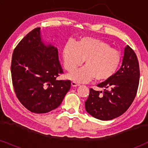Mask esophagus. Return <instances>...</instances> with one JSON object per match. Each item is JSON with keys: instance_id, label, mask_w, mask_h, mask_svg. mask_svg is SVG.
Here are the masks:
<instances>
[{"instance_id": "obj_1", "label": "esophagus", "mask_w": 148, "mask_h": 148, "mask_svg": "<svg viewBox=\"0 0 148 148\" xmlns=\"http://www.w3.org/2000/svg\"><path fill=\"white\" fill-rule=\"evenodd\" d=\"M71 86L73 87H78V86H79L80 85L78 84H77L75 82H71Z\"/></svg>"}]
</instances>
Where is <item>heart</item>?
<instances>
[{"label":"heart","instance_id":"heart-1","mask_svg":"<svg viewBox=\"0 0 148 148\" xmlns=\"http://www.w3.org/2000/svg\"><path fill=\"white\" fill-rule=\"evenodd\" d=\"M64 69L72 72L83 64L84 67L70 73L68 78L78 83H86L96 77L100 82L108 80L118 70L121 54L104 40L92 37L82 38L64 48Z\"/></svg>","mask_w":148,"mask_h":148}]
</instances>
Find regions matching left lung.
<instances>
[{
  "mask_svg": "<svg viewBox=\"0 0 148 148\" xmlns=\"http://www.w3.org/2000/svg\"><path fill=\"white\" fill-rule=\"evenodd\" d=\"M139 66L135 52L127 45L120 69L108 80L97 86L104 91L91 88L86 110L94 118L109 121L125 113L136 96L139 82Z\"/></svg>",
  "mask_w": 148,
  "mask_h": 148,
  "instance_id": "left-lung-1",
  "label": "left lung"
}]
</instances>
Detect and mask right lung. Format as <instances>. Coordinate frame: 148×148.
<instances>
[{
    "instance_id": "add662e5",
    "label": "right lung",
    "mask_w": 148,
    "mask_h": 148,
    "mask_svg": "<svg viewBox=\"0 0 148 148\" xmlns=\"http://www.w3.org/2000/svg\"><path fill=\"white\" fill-rule=\"evenodd\" d=\"M11 71L16 96L32 112L46 113L58 108L70 90L71 81L56 79L63 73L58 49L42 40L40 27L16 46Z\"/></svg>"
}]
</instances>
